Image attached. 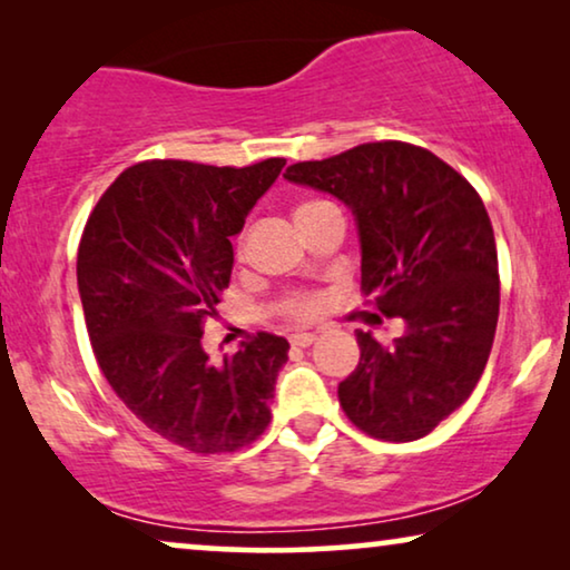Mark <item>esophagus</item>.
Segmentation results:
<instances>
[{
  "label": "esophagus",
  "instance_id": "1",
  "mask_svg": "<svg viewBox=\"0 0 570 570\" xmlns=\"http://www.w3.org/2000/svg\"><path fill=\"white\" fill-rule=\"evenodd\" d=\"M318 340V332H295L291 342L295 347H311Z\"/></svg>",
  "mask_w": 570,
  "mask_h": 570
}]
</instances>
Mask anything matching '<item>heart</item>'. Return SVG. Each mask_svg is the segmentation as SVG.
<instances>
[{"instance_id": "1", "label": "heart", "mask_w": 570, "mask_h": 570, "mask_svg": "<svg viewBox=\"0 0 570 570\" xmlns=\"http://www.w3.org/2000/svg\"><path fill=\"white\" fill-rule=\"evenodd\" d=\"M314 205H322V202H308V205H301L298 209H303V207H314ZM295 311H298V314H311V311L316 308V301H295V306H293Z\"/></svg>"}]
</instances>
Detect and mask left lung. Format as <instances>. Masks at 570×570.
<instances>
[{"label":"left lung","mask_w":570,"mask_h":570,"mask_svg":"<svg viewBox=\"0 0 570 570\" xmlns=\"http://www.w3.org/2000/svg\"><path fill=\"white\" fill-rule=\"evenodd\" d=\"M285 178L353 213L361 291L407 322L392 345L355 332L361 363L337 389L342 410L373 439H423L472 394L493 347L501 285L485 205L454 168L407 142L295 163Z\"/></svg>","instance_id":"1"}]
</instances>
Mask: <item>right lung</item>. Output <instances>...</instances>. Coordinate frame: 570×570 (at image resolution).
<instances>
[{"instance_id": "right-lung-1", "label": "right lung", "mask_w": 570, "mask_h": 570, "mask_svg": "<svg viewBox=\"0 0 570 570\" xmlns=\"http://www.w3.org/2000/svg\"><path fill=\"white\" fill-rule=\"evenodd\" d=\"M283 166L137 163L85 225L77 291L100 371L139 423L194 454L236 451L269 425L287 340L262 332L213 363L202 322L230 285V236Z\"/></svg>"}]
</instances>
